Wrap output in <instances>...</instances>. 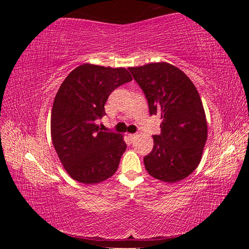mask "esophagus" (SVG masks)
<instances>
[{
	"label": "esophagus",
	"instance_id": "obj_1",
	"mask_svg": "<svg viewBox=\"0 0 249 249\" xmlns=\"http://www.w3.org/2000/svg\"><path fill=\"white\" fill-rule=\"evenodd\" d=\"M128 137L131 139V141H135V139L137 138V137H138V135H137V134H128Z\"/></svg>",
	"mask_w": 249,
	"mask_h": 249
}]
</instances>
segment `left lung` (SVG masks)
<instances>
[{"mask_svg": "<svg viewBox=\"0 0 249 249\" xmlns=\"http://www.w3.org/2000/svg\"><path fill=\"white\" fill-rule=\"evenodd\" d=\"M128 70L145 94L150 114L162 120L161 134L153 136L154 146L143 158L146 171L166 183L181 181L198 167L208 139L197 89L184 71L166 62Z\"/></svg>", "mask_w": 249, "mask_h": 249, "instance_id": "left-lung-1", "label": "left lung"}]
</instances>
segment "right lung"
Instances as JSON below:
<instances>
[{"label":"right lung","mask_w":249,"mask_h":249,"mask_svg":"<svg viewBox=\"0 0 249 249\" xmlns=\"http://www.w3.org/2000/svg\"><path fill=\"white\" fill-rule=\"evenodd\" d=\"M133 80L124 67L82 64L70 72L57 91L51 111V140L71 178L97 184L118 170L126 150L123 135L99 130L111 92Z\"/></svg>","instance_id":"1"}]
</instances>
